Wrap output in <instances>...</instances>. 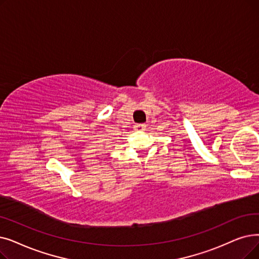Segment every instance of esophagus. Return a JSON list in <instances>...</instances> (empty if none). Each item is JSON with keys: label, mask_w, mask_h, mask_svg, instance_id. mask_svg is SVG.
Wrapping results in <instances>:
<instances>
[{"label": "esophagus", "mask_w": 259, "mask_h": 259, "mask_svg": "<svg viewBox=\"0 0 259 259\" xmlns=\"http://www.w3.org/2000/svg\"><path fill=\"white\" fill-rule=\"evenodd\" d=\"M145 128H146L145 123H137V125L134 126V129L138 131H143V130H145Z\"/></svg>", "instance_id": "obj_1"}]
</instances>
